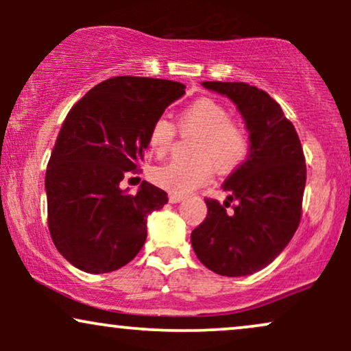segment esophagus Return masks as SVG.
Listing matches in <instances>:
<instances>
[{
  "label": "esophagus",
  "mask_w": 351,
  "mask_h": 351,
  "mask_svg": "<svg viewBox=\"0 0 351 351\" xmlns=\"http://www.w3.org/2000/svg\"><path fill=\"white\" fill-rule=\"evenodd\" d=\"M184 199V196L180 195H170V203H181Z\"/></svg>",
  "instance_id": "1"
}]
</instances>
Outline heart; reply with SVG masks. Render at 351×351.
Segmentation results:
<instances>
[{"label": "heart", "mask_w": 351, "mask_h": 351, "mask_svg": "<svg viewBox=\"0 0 351 351\" xmlns=\"http://www.w3.org/2000/svg\"><path fill=\"white\" fill-rule=\"evenodd\" d=\"M180 128L184 134H196L191 160H173L155 168L153 181L173 195H188L213 178L215 165L219 171H232L249 153V130L215 99L201 97L181 112ZM176 128L168 119H156L148 132V147L163 156L171 150Z\"/></svg>", "instance_id": "1"}]
</instances>
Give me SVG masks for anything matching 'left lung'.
<instances>
[{"label":"left lung","instance_id":"obj_1","mask_svg":"<svg viewBox=\"0 0 351 351\" xmlns=\"http://www.w3.org/2000/svg\"><path fill=\"white\" fill-rule=\"evenodd\" d=\"M203 86L236 104L251 148L224 181L228 199H204L208 216L191 232V244L209 271L249 276L271 264L299 228L307 180L304 150L292 122L267 92L245 82Z\"/></svg>","mask_w":351,"mask_h":351}]
</instances>
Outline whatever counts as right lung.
Wrapping results in <instances>:
<instances>
[{"mask_svg": "<svg viewBox=\"0 0 351 351\" xmlns=\"http://www.w3.org/2000/svg\"><path fill=\"white\" fill-rule=\"evenodd\" d=\"M186 86L119 75L74 104L46 170L47 226L58 251L84 272L123 267L143 247L147 216L163 208V189L143 181L136 195L120 181L140 173L148 132Z\"/></svg>", "mask_w": 351, "mask_h": 351, "instance_id": "add662e5", "label": "right lung"}]
</instances>
